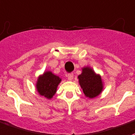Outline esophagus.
Instances as JSON below:
<instances>
[{
    "label": "esophagus",
    "mask_w": 135,
    "mask_h": 135,
    "mask_svg": "<svg viewBox=\"0 0 135 135\" xmlns=\"http://www.w3.org/2000/svg\"><path fill=\"white\" fill-rule=\"evenodd\" d=\"M67 77H68V78L69 80H72L73 79V73H69L68 75H67Z\"/></svg>",
    "instance_id": "esophagus-1"
}]
</instances>
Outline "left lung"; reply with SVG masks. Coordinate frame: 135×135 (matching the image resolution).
<instances>
[{"mask_svg":"<svg viewBox=\"0 0 135 135\" xmlns=\"http://www.w3.org/2000/svg\"><path fill=\"white\" fill-rule=\"evenodd\" d=\"M78 79L86 97L94 98L102 92L103 86L101 77L99 75H96L90 68L86 67L83 68V73L78 76Z\"/></svg>","mask_w":135,"mask_h":135,"instance_id":"obj_1","label":"left lung"}]
</instances>
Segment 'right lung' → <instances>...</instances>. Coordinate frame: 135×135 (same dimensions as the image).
I'll return each mask as SVG.
<instances>
[{
  "label": "right lung",
  "mask_w": 135,
  "mask_h": 135,
  "mask_svg": "<svg viewBox=\"0 0 135 135\" xmlns=\"http://www.w3.org/2000/svg\"><path fill=\"white\" fill-rule=\"evenodd\" d=\"M61 79L51 72H45L38 78L36 84L37 92L40 95L47 99H50L55 94L57 88L60 83Z\"/></svg>",
  "instance_id": "right-lung-1"
}]
</instances>
